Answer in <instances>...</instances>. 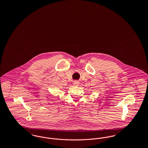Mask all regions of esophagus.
<instances>
[{"label":"esophagus","mask_w":148,"mask_h":148,"mask_svg":"<svg viewBox=\"0 0 148 148\" xmlns=\"http://www.w3.org/2000/svg\"><path fill=\"white\" fill-rule=\"evenodd\" d=\"M73 85H74V86H78V85H79V82L78 81L75 80V81H74V82H73Z\"/></svg>","instance_id":"obj_1"}]
</instances>
